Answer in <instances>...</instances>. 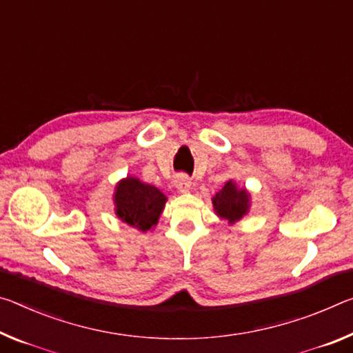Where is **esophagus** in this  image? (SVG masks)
<instances>
[{
	"mask_svg": "<svg viewBox=\"0 0 353 353\" xmlns=\"http://www.w3.org/2000/svg\"><path fill=\"white\" fill-rule=\"evenodd\" d=\"M175 186L180 192H189L190 186H192V181H190V178L188 175H178L175 178Z\"/></svg>",
	"mask_w": 353,
	"mask_h": 353,
	"instance_id": "34e87169",
	"label": "esophagus"
}]
</instances>
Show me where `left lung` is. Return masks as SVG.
<instances>
[{
	"label": "left lung",
	"mask_w": 353,
	"mask_h": 353,
	"mask_svg": "<svg viewBox=\"0 0 353 353\" xmlns=\"http://www.w3.org/2000/svg\"><path fill=\"white\" fill-rule=\"evenodd\" d=\"M212 206L219 217L228 221V223H234L248 212L250 194L245 189H239L236 183L227 181L212 199Z\"/></svg>",
	"instance_id": "8db88e82"
}]
</instances>
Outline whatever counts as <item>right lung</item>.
<instances>
[{
  "label": "right lung",
  "instance_id": "obj_1",
  "mask_svg": "<svg viewBox=\"0 0 353 353\" xmlns=\"http://www.w3.org/2000/svg\"><path fill=\"white\" fill-rule=\"evenodd\" d=\"M165 201L167 197L158 188L134 176H126L115 186V214L122 222L141 231L152 230L158 223Z\"/></svg>",
  "mask_w": 353,
  "mask_h": 353
}]
</instances>
